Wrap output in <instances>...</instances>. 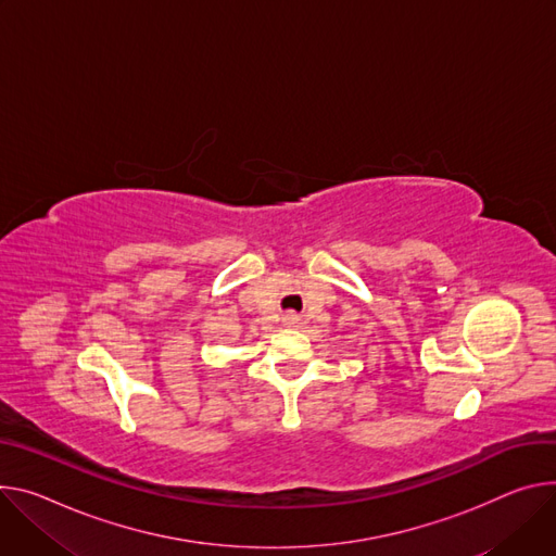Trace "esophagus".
<instances>
[{
    "instance_id": "34e87169",
    "label": "esophagus",
    "mask_w": 556,
    "mask_h": 556,
    "mask_svg": "<svg viewBox=\"0 0 556 556\" xmlns=\"http://www.w3.org/2000/svg\"><path fill=\"white\" fill-rule=\"evenodd\" d=\"M296 321H299V319H296V315H292V313H290V315H286V324H296Z\"/></svg>"
}]
</instances>
